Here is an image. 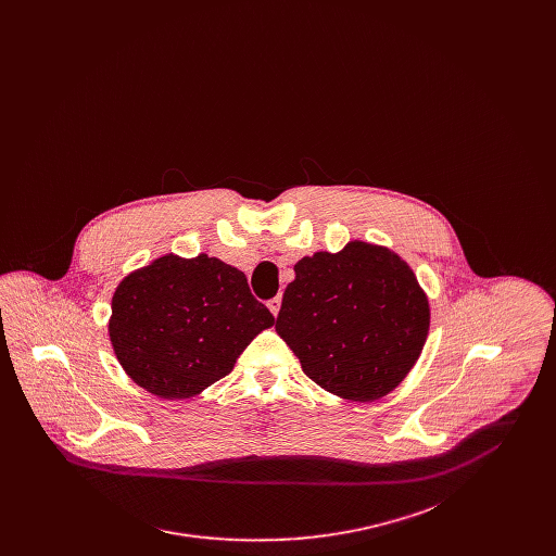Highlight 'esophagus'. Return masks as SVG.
Instances as JSON below:
<instances>
[{"label":"esophagus","instance_id":"esophagus-1","mask_svg":"<svg viewBox=\"0 0 556 556\" xmlns=\"http://www.w3.org/2000/svg\"><path fill=\"white\" fill-rule=\"evenodd\" d=\"M266 306H268V311L277 317V315H279V308H281V295H275L273 300H268Z\"/></svg>","mask_w":556,"mask_h":556}]
</instances>
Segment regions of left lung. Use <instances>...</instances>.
<instances>
[{"instance_id": "1", "label": "left lung", "mask_w": 556, "mask_h": 556, "mask_svg": "<svg viewBox=\"0 0 556 556\" xmlns=\"http://www.w3.org/2000/svg\"><path fill=\"white\" fill-rule=\"evenodd\" d=\"M277 333L323 390L354 402L390 394L415 367L429 302L413 268L388 248L350 241L295 266Z\"/></svg>"}]
</instances>
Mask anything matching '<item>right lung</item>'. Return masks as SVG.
I'll return each instance as SVG.
<instances>
[{"label":"right lung","mask_w":556,"mask_h":556,"mask_svg":"<svg viewBox=\"0 0 556 556\" xmlns=\"http://www.w3.org/2000/svg\"><path fill=\"white\" fill-rule=\"evenodd\" d=\"M273 323L236 266L206 254H166L121 281L108 333L137 386L179 400L229 375L245 345Z\"/></svg>","instance_id":"right-lung-1"}]
</instances>
